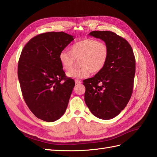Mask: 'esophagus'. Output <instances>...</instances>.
I'll return each mask as SVG.
<instances>
[{
	"label": "esophagus",
	"mask_w": 157,
	"mask_h": 157,
	"mask_svg": "<svg viewBox=\"0 0 157 157\" xmlns=\"http://www.w3.org/2000/svg\"><path fill=\"white\" fill-rule=\"evenodd\" d=\"M75 84H79L81 83V81H80V80H77V79H76V80H75Z\"/></svg>",
	"instance_id": "obj_1"
}]
</instances>
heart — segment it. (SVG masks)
Masks as SVG:
<instances>
[{
  "label": "heart",
  "mask_w": 157,
  "mask_h": 157,
  "mask_svg": "<svg viewBox=\"0 0 157 157\" xmlns=\"http://www.w3.org/2000/svg\"><path fill=\"white\" fill-rule=\"evenodd\" d=\"M109 55V48L104 41L86 38L76 42L70 47L69 52L62 50L59 54V61L63 69L69 71L78 59L79 66L68 72L71 78H85L90 71L96 74L105 67Z\"/></svg>",
  "instance_id": "obj_1"
}]
</instances>
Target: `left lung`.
<instances>
[{"label":"left lung","mask_w":157,"mask_h":157,"mask_svg":"<svg viewBox=\"0 0 157 157\" xmlns=\"http://www.w3.org/2000/svg\"><path fill=\"white\" fill-rule=\"evenodd\" d=\"M90 35L105 42L109 48L107 62L94 77L83 80L84 100L94 116L103 120L117 117L132 96L136 59L130 44L109 31H94Z\"/></svg>","instance_id":"8db88e82"}]
</instances>
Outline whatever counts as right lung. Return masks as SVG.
<instances>
[{"instance_id":"add662e5","label":"right lung","mask_w":157,"mask_h":157,"mask_svg":"<svg viewBox=\"0 0 157 157\" xmlns=\"http://www.w3.org/2000/svg\"><path fill=\"white\" fill-rule=\"evenodd\" d=\"M73 39L63 31L41 33L21 51L17 76L23 97L35 116L44 121L59 119L68 105L75 83L65 75L59 54Z\"/></svg>"}]
</instances>
